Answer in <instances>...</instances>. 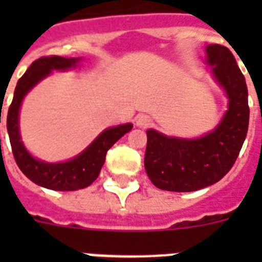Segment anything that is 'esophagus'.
Segmentation results:
<instances>
[{"label":"esophagus","instance_id":"obj_1","mask_svg":"<svg viewBox=\"0 0 262 262\" xmlns=\"http://www.w3.org/2000/svg\"><path fill=\"white\" fill-rule=\"evenodd\" d=\"M152 119L151 117H148L145 114H140L137 118H136V125L139 127H148L151 126Z\"/></svg>","mask_w":262,"mask_h":262}]
</instances>
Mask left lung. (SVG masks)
Instances as JSON below:
<instances>
[{
  "label": "left lung",
  "mask_w": 262,
  "mask_h": 262,
  "mask_svg": "<svg viewBox=\"0 0 262 262\" xmlns=\"http://www.w3.org/2000/svg\"><path fill=\"white\" fill-rule=\"evenodd\" d=\"M212 73L228 96V110L215 127L200 139L167 137L147 130L144 166L151 182L162 190L194 191L223 178L235 163L248 135L249 104L245 76L227 47L205 49Z\"/></svg>",
  "instance_id": "1"
}]
</instances>
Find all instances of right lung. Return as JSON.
<instances>
[{"label":"right lung","mask_w":262,"mask_h":262,"mask_svg":"<svg viewBox=\"0 0 262 262\" xmlns=\"http://www.w3.org/2000/svg\"><path fill=\"white\" fill-rule=\"evenodd\" d=\"M79 61L80 58H65L58 55L42 57L34 61L17 81L13 100L10 103L6 117V129L18 168L32 182L51 190H79L90 186L99 177L100 168L106 160L107 151L133 127L132 123L108 127L95 139L87 149L63 163H46L43 160L35 159L27 151L18 130V111L23 99L31 88H34L40 80L50 75L51 71H67L75 68Z\"/></svg>","instance_id":"1"}]
</instances>
